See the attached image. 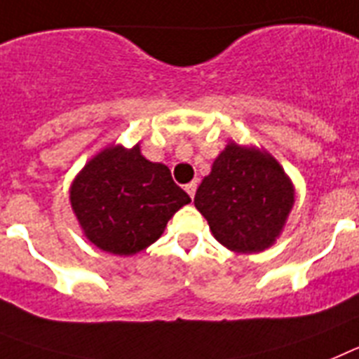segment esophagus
I'll list each match as a JSON object with an SVG mask.
<instances>
[{"label": "esophagus", "mask_w": 359, "mask_h": 359, "mask_svg": "<svg viewBox=\"0 0 359 359\" xmlns=\"http://www.w3.org/2000/svg\"><path fill=\"white\" fill-rule=\"evenodd\" d=\"M186 191H188V195L189 197H195V191H197V182H189V184H186Z\"/></svg>", "instance_id": "obj_1"}]
</instances>
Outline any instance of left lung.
Wrapping results in <instances>:
<instances>
[{
	"mask_svg": "<svg viewBox=\"0 0 359 359\" xmlns=\"http://www.w3.org/2000/svg\"><path fill=\"white\" fill-rule=\"evenodd\" d=\"M294 189L267 151L227 144L195 195L215 238L236 253H258L280 235Z\"/></svg>",
	"mask_w": 359,
	"mask_h": 359,
	"instance_id": "left-lung-1",
	"label": "left lung"
}]
</instances>
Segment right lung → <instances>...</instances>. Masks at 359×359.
Segmentation results:
<instances>
[{
    "instance_id": "right-lung-1",
    "label": "right lung",
    "mask_w": 359,
    "mask_h": 359,
    "mask_svg": "<svg viewBox=\"0 0 359 359\" xmlns=\"http://www.w3.org/2000/svg\"><path fill=\"white\" fill-rule=\"evenodd\" d=\"M70 202L90 242L123 257L154 244L191 198L164 164L146 161L137 144L111 146L93 157L72 184Z\"/></svg>"
}]
</instances>
